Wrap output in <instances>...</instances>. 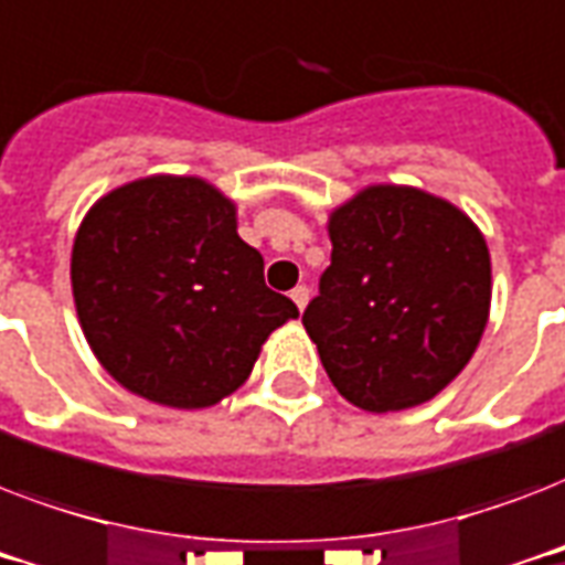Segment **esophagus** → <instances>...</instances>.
Here are the masks:
<instances>
[{"label":"esophagus","mask_w":565,"mask_h":565,"mask_svg":"<svg viewBox=\"0 0 565 565\" xmlns=\"http://www.w3.org/2000/svg\"><path fill=\"white\" fill-rule=\"evenodd\" d=\"M290 299L296 301V308H299V310H305V308H308L310 290H308V287H305V284H299V287H296V290L290 292Z\"/></svg>","instance_id":"34e87169"}]
</instances>
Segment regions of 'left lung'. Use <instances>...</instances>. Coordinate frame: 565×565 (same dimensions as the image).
I'll list each match as a JSON object with an SVG mask.
<instances>
[{
    "mask_svg": "<svg viewBox=\"0 0 565 565\" xmlns=\"http://www.w3.org/2000/svg\"><path fill=\"white\" fill-rule=\"evenodd\" d=\"M328 237L331 266L301 322L331 384L370 413L430 402L490 319L483 234L439 195L372 184L331 211Z\"/></svg>",
    "mask_w": 565,
    "mask_h": 565,
    "instance_id": "obj_1",
    "label": "left lung"
}]
</instances>
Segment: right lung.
<instances>
[{"instance_id": "add662e5", "label": "right lung", "mask_w": 565, "mask_h": 565, "mask_svg": "<svg viewBox=\"0 0 565 565\" xmlns=\"http://www.w3.org/2000/svg\"><path fill=\"white\" fill-rule=\"evenodd\" d=\"M70 278L96 361L179 411L243 386L266 337L299 317L266 287L234 202L195 175H149L102 195L78 225Z\"/></svg>"}]
</instances>
